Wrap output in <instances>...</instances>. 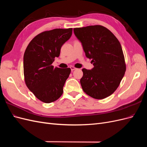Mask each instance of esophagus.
Returning <instances> with one entry per match:
<instances>
[{"label":"esophagus","instance_id":"34e87169","mask_svg":"<svg viewBox=\"0 0 147 147\" xmlns=\"http://www.w3.org/2000/svg\"><path fill=\"white\" fill-rule=\"evenodd\" d=\"M70 69H71V70H72V72H73V71H74V70H76V69H77V68H75V67H73V66H71V67H70Z\"/></svg>","mask_w":147,"mask_h":147}]
</instances>
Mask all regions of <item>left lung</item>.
Returning a JSON list of instances; mask_svg holds the SVG:
<instances>
[{
  "label": "left lung",
  "mask_w": 147,
  "mask_h": 147,
  "mask_svg": "<svg viewBox=\"0 0 147 147\" xmlns=\"http://www.w3.org/2000/svg\"><path fill=\"white\" fill-rule=\"evenodd\" d=\"M74 31L94 65L92 70L82 69L83 90L94 99L106 98L116 91L125 74L121 44L110 30L100 25L74 28Z\"/></svg>",
  "instance_id": "left-lung-1"
}]
</instances>
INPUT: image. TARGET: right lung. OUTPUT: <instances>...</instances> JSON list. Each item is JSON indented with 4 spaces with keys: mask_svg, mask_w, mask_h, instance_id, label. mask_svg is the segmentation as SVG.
<instances>
[{
    "mask_svg": "<svg viewBox=\"0 0 147 147\" xmlns=\"http://www.w3.org/2000/svg\"><path fill=\"white\" fill-rule=\"evenodd\" d=\"M72 28L55 29L37 35L30 42L24 55V82L40 101L51 103L63 93V86L70 74V68L54 67L62 45L72 35Z\"/></svg>",
    "mask_w": 147,
    "mask_h": 147,
    "instance_id": "right-lung-1",
    "label": "right lung"
}]
</instances>
